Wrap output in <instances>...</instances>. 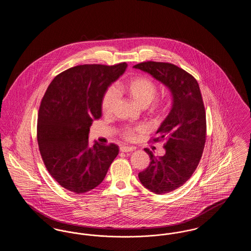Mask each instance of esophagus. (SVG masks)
<instances>
[{"instance_id": "1", "label": "esophagus", "mask_w": 251, "mask_h": 251, "mask_svg": "<svg viewBox=\"0 0 251 251\" xmlns=\"http://www.w3.org/2000/svg\"><path fill=\"white\" fill-rule=\"evenodd\" d=\"M120 151L122 152H129V151H132L135 149L133 147H129V146H121L120 148Z\"/></svg>"}]
</instances>
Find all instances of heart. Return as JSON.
Returning <instances> with one entry per match:
<instances>
[{"instance_id": "b5f03b06", "label": "heart", "mask_w": 251, "mask_h": 251, "mask_svg": "<svg viewBox=\"0 0 251 251\" xmlns=\"http://www.w3.org/2000/svg\"><path fill=\"white\" fill-rule=\"evenodd\" d=\"M117 91L126 93L140 107H146L149 105L152 109H157L162 106V100L155 99L157 95L155 84L143 76H134L121 83L117 86ZM115 98V89L112 87L108 88L102 96L100 102V107L103 112H107L110 109ZM146 129L147 127L145 125H139L134 129L126 127L122 129V135L127 139H131L135 131H144Z\"/></svg>"}]
</instances>
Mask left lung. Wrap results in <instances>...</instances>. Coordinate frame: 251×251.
Masks as SVG:
<instances>
[{
	"instance_id": "8db88e82",
	"label": "left lung",
	"mask_w": 251,
	"mask_h": 251,
	"mask_svg": "<svg viewBox=\"0 0 251 251\" xmlns=\"http://www.w3.org/2000/svg\"><path fill=\"white\" fill-rule=\"evenodd\" d=\"M165 84L172 95V107L152 141H167L165 154L149 149L150 166L138 174L144 186L158 195L174 191L190 179L202 156L206 141V114L197 80L179 67L148 61L133 66Z\"/></svg>"
}]
</instances>
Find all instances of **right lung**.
<instances>
[{
	"label": "right lung",
	"mask_w": 251,
	"mask_h": 251,
	"mask_svg": "<svg viewBox=\"0 0 251 251\" xmlns=\"http://www.w3.org/2000/svg\"><path fill=\"white\" fill-rule=\"evenodd\" d=\"M127 68L81 65L57 75L38 111L37 142L50 176L69 191L81 194L97 187L119 154L116 144L89 145L94 120L101 117V98Z\"/></svg>",
	"instance_id": "1"
}]
</instances>
